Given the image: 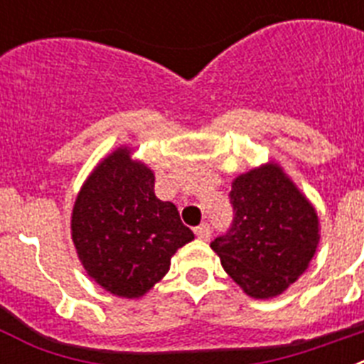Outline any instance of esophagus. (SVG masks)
<instances>
[{
  "label": "esophagus",
  "instance_id": "1",
  "mask_svg": "<svg viewBox=\"0 0 364 364\" xmlns=\"http://www.w3.org/2000/svg\"><path fill=\"white\" fill-rule=\"evenodd\" d=\"M195 235H197L198 239L208 240L211 237V228L210 224H200V226L195 228Z\"/></svg>",
  "mask_w": 364,
  "mask_h": 364
}]
</instances>
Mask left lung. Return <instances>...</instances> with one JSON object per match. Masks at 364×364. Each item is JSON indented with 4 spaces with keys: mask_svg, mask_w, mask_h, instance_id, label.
<instances>
[{
    "mask_svg": "<svg viewBox=\"0 0 364 364\" xmlns=\"http://www.w3.org/2000/svg\"><path fill=\"white\" fill-rule=\"evenodd\" d=\"M230 202L233 222L211 250L247 295L282 294L308 268L319 242L314 205L275 164L240 175Z\"/></svg>",
    "mask_w": 364,
    "mask_h": 364,
    "instance_id": "left-lung-1",
    "label": "left lung"
}]
</instances>
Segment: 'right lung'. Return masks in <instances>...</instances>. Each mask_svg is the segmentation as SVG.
I'll use <instances>...</instances> for the list:
<instances>
[{
    "label": "right lung",
    "mask_w": 364,
    "mask_h": 364,
    "mask_svg": "<svg viewBox=\"0 0 364 364\" xmlns=\"http://www.w3.org/2000/svg\"><path fill=\"white\" fill-rule=\"evenodd\" d=\"M70 228L89 277L127 299L151 290L176 250L195 239L176 205L156 198L153 171L127 149L109 154L87 178Z\"/></svg>",
    "instance_id": "1"
}]
</instances>
